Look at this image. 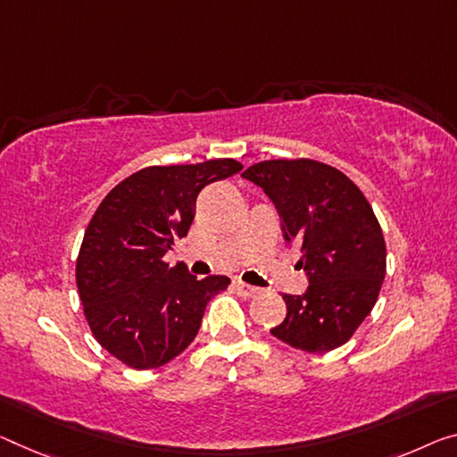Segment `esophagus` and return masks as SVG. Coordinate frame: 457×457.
<instances>
[{
	"instance_id": "34e87169",
	"label": "esophagus",
	"mask_w": 457,
	"mask_h": 457,
	"mask_svg": "<svg viewBox=\"0 0 457 457\" xmlns=\"http://www.w3.org/2000/svg\"><path fill=\"white\" fill-rule=\"evenodd\" d=\"M233 287L237 290V294L238 296H243V298H251V296H257L259 292V287H255V286H249V284H245V282H241V279H235L233 282Z\"/></svg>"
}]
</instances>
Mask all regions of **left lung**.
Listing matches in <instances>:
<instances>
[{
	"label": "left lung",
	"instance_id": "1",
	"mask_svg": "<svg viewBox=\"0 0 457 457\" xmlns=\"http://www.w3.org/2000/svg\"><path fill=\"white\" fill-rule=\"evenodd\" d=\"M243 178L273 200L308 276L302 296H282L286 319L271 335L308 353L341 347L371 312L386 276L384 235L366 195L314 159L259 161Z\"/></svg>",
	"mask_w": 457,
	"mask_h": 457
}]
</instances>
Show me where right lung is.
Returning <instances> with one entry per match:
<instances>
[{
    "instance_id": "obj_1",
    "label": "right lung",
    "mask_w": 457,
    "mask_h": 457,
    "mask_svg": "<svg viewBox=\"0 0 457 457\" xmlns=\"http://www.w3.org/2000/svg\"><path fill=\"white\" fill-rule=\"evenodd\" d=\"M235 159L153 165L122 179L97 206L75 263L77 290L96 341L132 370L178 357L198 335L227 276L198 279L163 262L187 235L200 189L241 171Z\"/></svg>"
}]
</instances>
